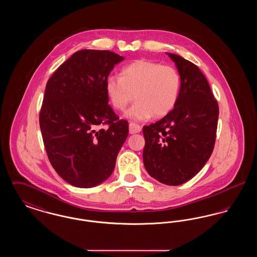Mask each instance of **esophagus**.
<instances>
[{
  "label": "esophagus",
  "instance_id": "esophagus-1",
  "mask_svg": "<svg viewBox=\"0 0 257 257\" xmlns=\"http://www.w3.org/2000/svg\"><path fill=\"white\" fill-rule=\"evenodd\" d=\"M142 131V126L135 122L129 123V132L130 134H135V133H139Z\"/></svg>",
  "mask_w": 257,
  "mask_h": 257
}]
</instances>
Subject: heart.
I'll return each mask as SVG.
<instances>
[{
    "instance_id": "heart-1",
    "label": "heart",
    "mask_w": 257,
    "mask_h": 257,
    "mask_svg": "<svg viewBox=\"0 0 257 257\" xmlns=\"http://www.w3.org/2000/svg\"><path fill=\"white\" fill-rule=\"evenodd\" d=\"M181 87L182 78L175 67L147 60L124 66L120 77L110 76L105 83L113 109L123 110L134 97L137 99L126 112V116L135 120H145L152 115L163 117L170 113L180 97Z\"/></svg>"
}]
</instances>
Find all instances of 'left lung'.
Masks as SVG:
<instances>
[{"instance_id":"1","label":"left lung","mask_w":257,"mask_h":257,"mask_svg":"<svg viewBox=\"0 0 257 257\" xmlns=\"http://www.w3.org/2000/svg\"><path fill=\"white\" fill-rule=\"evenodd\" d=\"M182 78L174 109L159 121L144 126V164L159 182L178 186L192 179L210 158L219 118V105L200 69L168 53Z\"/></svg>"}]
</instances>
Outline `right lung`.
<instances>
[{
    "instance_id": "right-lung-1",
    "label": "right lung",
    "mask_w": 257,
    "mask_h": 257,
    "mask_svg": "<svg viewBox=\"0 0 257 257\" xmlns=\"http://www.w3.org/2000/svg\"><path fill=\"white\" fill-rule=\"evenodd\" d=\"M123 60L109 50H81L47 82L39 112L44 147L55 171L75 187L108 179L127 139L128 121L111 109L105 89L113 66Z\"/></svg>"
}]
</instances>
